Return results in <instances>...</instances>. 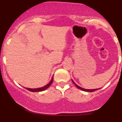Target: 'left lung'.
<instances>
[{
    "label": "left lung",
    "mask_w": 122,
    "mask_h": 122,
    "mask_svg": "<svg viewBox=\"0 0 122 122\" xmlns=\"http://www.w3.org/2000/svg\"><path fill=\"white\" fill-rule=\"evenodd\" d=\"M72 82H73V83L75 85V86H76L77 88H79V89H81V90H82V91H85V92H93V91H95L97 90V89H84V88H81V87H80V86H78V85H77L76 84L75 82H74L73 81V80H72Z\"/></svg>",
    "instance_id": "8db88e82"
}]
</instances>
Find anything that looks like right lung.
Wrapping results in <instances>:
<instances>
[{"label": "right lung", "instance_id": "add662e5", "mask_svg": "<svg viewBox=\"0 0 122 122\" xmlns=\"http://www.w3.org/2000/svg\"><path fill=\"white\" fill-rule=\"evenodd\" d=\"M53 81V77H52V79H51V81L49 82V83L48 84H47L46 85H45V86H43V87H42V88H37V89H30V88H26V89H27V90L30 91L31 92H41V91H43L45 90V89H46L49 87V86H50V85L51 84V83H52Z\"/></svg>", "mask_w": 122, "mask_h": 122}]
</instances>
